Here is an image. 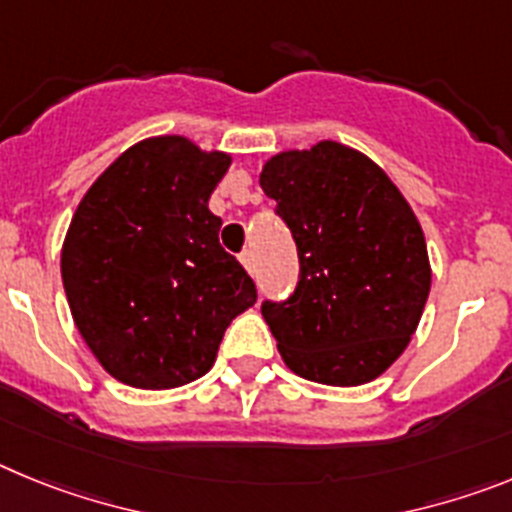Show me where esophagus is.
I'll list each match as a JSON object with an SVG mask.
<instances>
[{
  "label": "esophagus",
  "instance_id": "esophagus-1",
  "mask_svg": "<svg viewBox=\"0 0 512 512\" xmlns=\"http://www.w3.org/2000/svg\"><path fill=\"white\" fill-rule=\"evenodd\" d=\"M241 264H243V269L248 271V274H253V271H256V261H253V251H243V253H241Z\"/></svg>",
  "mask_w": 512,
  "mask_h": 512
}]
</instances>
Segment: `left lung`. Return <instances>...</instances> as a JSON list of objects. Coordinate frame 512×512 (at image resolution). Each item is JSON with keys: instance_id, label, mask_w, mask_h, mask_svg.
I'll use <instances>...</instances> for the list:
<instances>
[{"instance_id": "8db88e82", "label": "left lung", "mask_w": 512, "mask_h": 512, "mask_svg": "<svg viewBox=\"0 0 512 512\" xmlns=\"http://www.w3.org/2000/svg\"><path fill=\"white\" fill-rule=\"evenodd\" d=\"M259 182L300 253L295 295L261 305L284 364L330 387L372 382L408 348L431 292L413 207L382 166L338 140L279 151Z\"/></svg>"}]
</instances>
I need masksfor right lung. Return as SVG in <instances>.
Masks as SVG:
<instances>
[{
	"label": "right lung",
	"mask_w": 512,
	"mask_h": 512,
	"mask_svg": "<svg viewBox=\"0 0 512 512\" xmlns=\"http://www.w3.org/2000/svg\"><path fill=\"white\" fill-rule=\"evenodd\" d=\"M233 156L184 135H151L87 189L61 248L76 330L117 382L174 390L215 364L225 328L256 302L223 251L210 197Z\"/></svg>",
	"instance_id": "obj_1"
}]
</instances>
